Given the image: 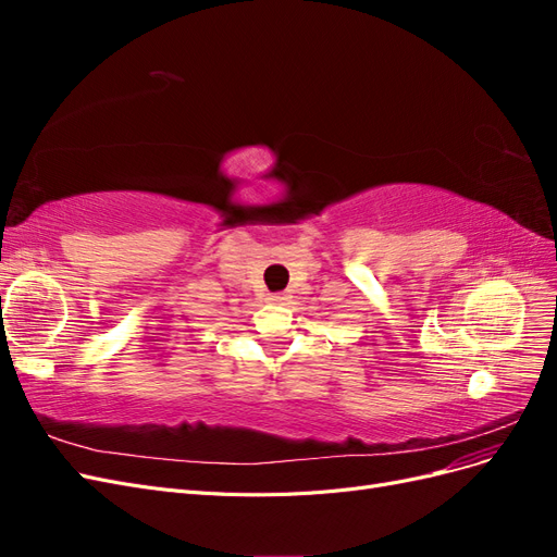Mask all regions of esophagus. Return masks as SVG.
<instances>
[{"label":"esophagus","instance_id":"obj_1","mask_svg":"<svg viewBox=\"0 0 557 557\" xmlns=\"http://www.w3.org/2000/svg\"><path fill=\"white\" fill-rule=\"evenodd\" d=\"M285 299H288V293H274V295H269V301H274V305H283Z\"/></svg>","mask_w":557,"mask_h":557}]
</instances>
